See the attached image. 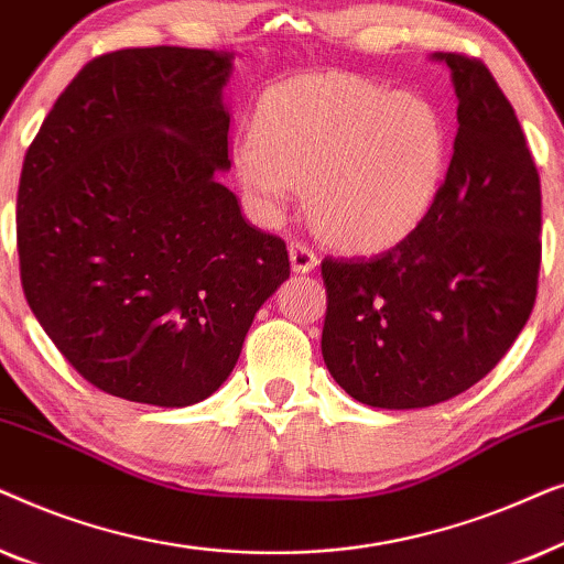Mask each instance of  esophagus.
<instances>
[{"label":"esophagus","instance_id":"esophagus-1","mask_svg":"<svg viewBox=\"0 0 564 564\" xmlns=\"http://www.w3.org/2000/svg\"><path fill=\"white\" fill-rule=\"evenodd\" d=\"M290 259H292V269L300 274L313 272V269L318 267V253H315L305 241L290 243Z\"/></svg>","mask_w":564,"mask_h":564}]
</instances>
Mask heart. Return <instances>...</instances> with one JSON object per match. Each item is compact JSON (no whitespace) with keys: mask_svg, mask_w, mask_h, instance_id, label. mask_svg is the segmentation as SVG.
I'll list each match as a JSON object with an SVG mask.
<instances>
[{"mask_svg":"<svg viewBox=\"0 0 564 564\" xmlns=\"http://www.w3.org/2000/svg\"><path fill=\"white\" fill-rule=\"evenodd\" d=\"M446 161L449 128L434 99L349 74L276 84L236 145L238 176L264 218H280L305 184L313 226L349 249H382L419 228Z\"/></svg>","mask_w":564,"mask_h":564,"instance_id":"1","label":"heart"}]
</instances>
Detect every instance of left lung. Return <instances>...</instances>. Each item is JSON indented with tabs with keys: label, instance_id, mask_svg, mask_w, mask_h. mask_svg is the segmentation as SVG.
Returning a JSON list of instances; mask_svg holds the SVG:
<instances>
[{
	"label": "left lung",
	"instance_id": "left-lung-1",
	"mask_svg": "<svg viewBox=\"0 0 564 564\" xmlns=\"http://www.w3.org/2000/svg\"><path fill=\"white\" fill-rule=\"evenodd\" d=\"M452 68L459 130L419 228L372 259L321 261V349L359 403L408 411L480 382L527 326L542 264V184L511 102L480 58Z\"/></svg>",
	"mask_w": 564,
	"mask_h": 564
}]
</instances>
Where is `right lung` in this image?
<instances>
[{"mask_svg": "<svg viewBox=\"0 0 564 564\" xmlns=\"http://www.w3.org/2000/svg\"><path fill=\"white\" fill-rule=\"evenodd\" d=\"M230 53L91 58L25 153L20 280L56 349L107 395L184 408L234 372L288 246L243 220L220 102Z\"/></svg>", "mask_w": 564, "mask_h": 564, "instance_id": "1", "label": "right lung"}]
</instances>
